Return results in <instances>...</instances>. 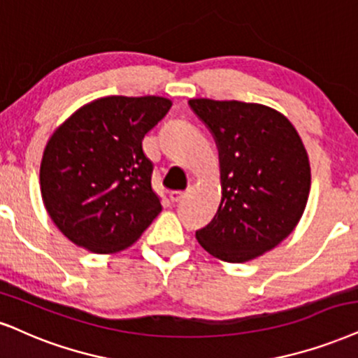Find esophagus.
<instances>
[{"mask_svg": "<svg viewBox=\"0 0 358 358\" xmlns=\"http://www.w3.org/2000/svg\"><path fill=\"white\" fill-rule=\"evenodd\" d=\"M184 196H186V192H182V191H171L169 192V199L172 202H179Z\"/></svg>", "mask_w": 358, "mask_h": 358, "instance_id": "34e87169", "label": "esophagus"}]
</instances>
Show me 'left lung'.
Returning <instances> with one entry per match:
<instances>
[{"label": "left lung", "instance_id": "obj_1", "mask_svg": "<svg viewBox=\"0 0 358 358\" xmlns=\"http://www.w3.org/2000/svg\"><path fill=\"white\" fill-rule=\"evenodd\" d=\"M219 149L217 214L196 239L224 262H247L294 231L310 191V164L292 122L275 109L242 101L191 99Z\"/></svg>", "mask_w": 358, "mask_h": 358}]
</instances>
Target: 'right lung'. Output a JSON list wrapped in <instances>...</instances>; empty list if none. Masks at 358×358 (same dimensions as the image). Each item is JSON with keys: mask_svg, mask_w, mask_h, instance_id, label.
Listing matches in <instances>:
<instances>
[{"mask_svg": "<svg viewBox=\"0 0 358 358\" xmlns=\"http://www.w3.org/2000/svg\"><path fill=\"white\" fill-rule=\"evenodd\" d=\"M172 103L108 96L79 108L48 141L39 182L56 227L94 254L126 249L162 210L143 139Z\"/></svg>", "mask_w": 358, "mask_h": 358, "instance_id": "1", "label": "right lung"}]
</instances>
